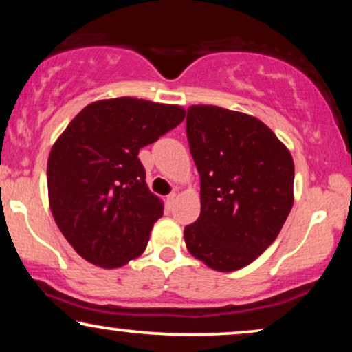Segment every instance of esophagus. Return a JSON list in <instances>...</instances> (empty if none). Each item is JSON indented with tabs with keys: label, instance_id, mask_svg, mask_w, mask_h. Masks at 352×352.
Listing matches in <instances>:
<instances>
[{
	"label": "esophagus",
	"instance_id": "esophagus-1",
	"mask_svg": "<svg viewBox=\"0 0 352 352\" xmlns=\"http://www.w3.org/2000/svg\"><path fill=\"white\" fill-rule=\"evenodd\" d=\"M175 199H177V193H175V192H172L170 195H167V204H168V207H172L173 201H175Z\"/></svg>",
	"mask_w": 352,
	"mask_h": 352
}]
</instances>
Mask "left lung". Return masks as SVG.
<instances>
[{
    "label": "left lung",
    "mask_w": 352,
    "mask_h": 352,
    "mask_svg": "<svg viewBox=\"0 0 352 352\" xmlns=\"http://www.w3.org/2000/svg\"><path fill=\"white\" fill-rule=\"evenodd\" d=\"M187 139L201 210L185 245L210 268L235 272L276 240L292 212V153L256 117L217 106L188 107Z\"/></svg>",
    "instance_id": "1"
}]
</instances>
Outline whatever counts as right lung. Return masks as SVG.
Returning <instances> with one entry per match:
<instances>
[{
    "label": "right lung",
    "mask_w": 352,
    "mask_h": 352,
    "mask_svg": "<svg viewBox=\"0 0 352 352\" xmlns=\"http://www.w3.org/2000/svg\"><path fill=\"white\" fill-rule=\"evenodd\" d=\"M179 106L135 98L89 104L52 145L47 192L56 223L89 263L119 268L147 246L164 215L139 151L175 129Z\"/></svg>",
    "instance_id": "add662e5"
}]
</instances>
